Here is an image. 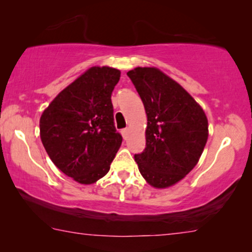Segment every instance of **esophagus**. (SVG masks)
<instances>
[{
  "mask_svg": "<svg viewBox=\"0 0 252 252\" xmlns=\"http://www.w3.org/2000/svg\"><path fill=\"white\" fill-rule=\"evenodd\" d=\"M122 134H123V137H124V139H127V136H128V128H127V127H126V128H124L123 130H122Z\"/></svg>",
  "mask_w": 252,
  "mask_h": 252,
  "instance_id": "esophagus-1",
  "label": "esophagus"
}]
</instances>
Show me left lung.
Instances as JSON below:
<instances>
[{
  "mask_svg": "<svg viewBox=\"0 0 252 252\" xmlns=\"http://www.w3.org/2000/svg\"><path fill=\"white\" fill-rule=\"evenodd\" d=\"M127 75L148 118L146 148L134 158L148 184L170 187L197 164L208 141V118L198 103L158 68L136 67Z\"/></svg>",
  "mask_w": 252,
  "mask_h": 252,
  "instance_id": "obj_1",
  "label": "left lung"
}]
</instances>
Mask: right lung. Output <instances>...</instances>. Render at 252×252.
Instances as JSON below:
<instances>
[{
    "mask_svg": "<svg viewBox=\"0 0 252 252\" xmlns=\"http://www.w3.org/2000/svg\"><path fill=\"white\" fill-rule=\"evenodd\" d=\"M120 71L94 66L63 89L40 118V136L53 163L79 184L104 177L123 142L111 94Z\"/></svg>",
    "mask_w": 252,
    "mask_h": 252,
    "instance_id": "obj_1",
    "label": "right lung"
}]
</instances>
